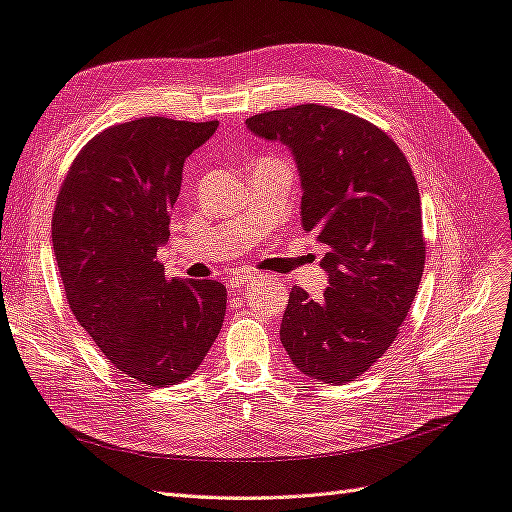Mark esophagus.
<instances>
[{
	"label": "esophagus",
	"mask_w": 512,
	"mask_h": 512,
	"mask_svg": "<svg viewBox=\"0 0 512 512\" xmlns=\"http://www.w3.org/2000/svg\"><path fill=\"white\" fill-rule=\"evenodd\" d=\"M250 280H252V275H245V273H243V275L232 277V280H230L228 284H230V290H232V292H237V290H241Z\"/></svg>",
	"instance_id": "obj_1"
}]
</instances>
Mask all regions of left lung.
Returning a JSON list of instances; mask_svg holds the SVG:
<instances>
[{
	"label": "left lung",
	"mask_w": 512,
	"mask_h": 512,
	"mask_svg": "<svg viewBox=\"0 0 512 512\" xmlns=\"http://www.w3.org/2000/svg\"><path fill=\"white\" fill-rule=\"evenodd\" d=\"M282 141L301 175L303 228L327 247L329 288L292 286L280 339L305 376L344 384L391 348L425 269L421 196L391 136L339 108L301 104L245 121Z\"/></svg>",
	"instance_id": "8db88e82"
}]
</instances>
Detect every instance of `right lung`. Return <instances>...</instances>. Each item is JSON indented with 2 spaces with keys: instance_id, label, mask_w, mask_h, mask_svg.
I'll use <instances>...</instances> for the list:
<instances>
[{
  "instance_id": "1",
  "label": "right lung",
  "mask_w": 512,
  "mask_h": 512,
  "mask_svg": "<svg viewBox=\"0 0 512 512\" xmlns=\"http://www.w3.org/2000/svg\"><path fill=\"white\" fill-rule=\"evenodd\" d=\"M218 121L143 117L96 134L53 211V250L72 314L117 371L145 386L183 382L218 337L226 286L168 280L158 247L183 162Z\"/></svg>"
}]
</instances>
